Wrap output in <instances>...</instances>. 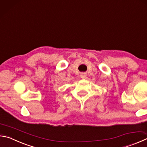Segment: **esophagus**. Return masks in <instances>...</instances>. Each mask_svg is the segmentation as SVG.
Here are the masks:
<instances>
[{
	"label": "esophagus",
	"instance_id": "34e87169",
	"mask_svg": "<svg viewBox=\"0 0 147 147\" xmlns=\"http://www.w3.org/2000/svg\"><path fill=\"white\" fill-rule=\"evenodd\" d=\"M80 77L82 78H85V77H86V74H85V73H82L80 74Z\"/></svg>",
	"mask_w": 147,
	"mask_h": 147
}]
</instances>
